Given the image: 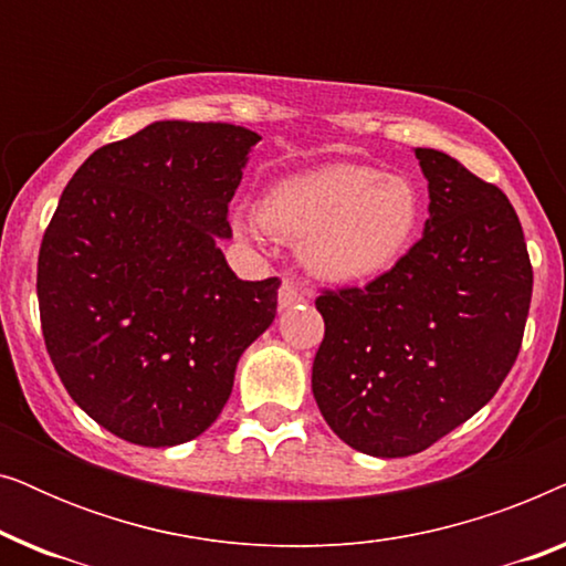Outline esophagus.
Returning <instances> with one entry per match:
<instances>
[{"label": "esophagus", "instance_id": "obj_1", "mask_svg": "<svg viewBox=\"0 0 566 566\" xmlns=\"http://www.w3.org/2000/svg\"><path fill=\"white\" fill-rule=\"evenodd\" d=\"M308 298H312V293L301 291L296 283L285 281V283L281 285V293H277V306H281V308H291V306H296V304H306Z\"/></svg>", "mask_w": 566, "mask_h": 566}]
</instances>
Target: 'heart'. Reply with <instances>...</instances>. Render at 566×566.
Instances as JSON below:
<instances>
[{
    "label": "heart",
    "mask_w": 566,
    "mask_h": 566,
    "mask_svg": "<svg viewBox=\"0 0 566 566\" xmlns=\"http://www.w3.org/2000/svg\"><path fill=\"white\" fill-rule=\"evenodd\" d=\"M260 221L301 239V260L324 281H363L405 258L422 223V196L405 175L368 165H324L283 177L260 200ZM244 237H258L250 216H237Z\"/></svg>",
    "instance_id": "1"
}]
</instances>
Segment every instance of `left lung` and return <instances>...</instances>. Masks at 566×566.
Returning <instances> with one entry per match:
<instances>
[{
    "mask_svg": "<svg viewBox=\"0 0 566 566\" xmlns=\"http://www.w3.org/2000/svg\"><path fill=\"white\" fill-rule=\"evenodd\" d=\"M415 157L430 192L420 242L366 289L316 298L314 399L339 440L378 459L424 451L497 394L533 291L505 192L443 151Z\"/></svg>",
    "mask_w": 566,
    "mask_h": 566,
    "instance_id": "1",
    "label": "left lung"
}]
</instances>
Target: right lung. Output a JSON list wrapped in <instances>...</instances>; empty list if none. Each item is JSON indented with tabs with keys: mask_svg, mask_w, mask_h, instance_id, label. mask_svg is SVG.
Segmentation results:
<instances>
[{
	"mask_svg": "<svg viewBox=\"0 0 566 566\" xmlns=\"http://www.w3.org/2000/svg\"><path fill=\"white\" fill-rule=\"evenodd\" d=\"M260 136L157 120L76 169L38 254L45 350L69 397L128 443H188L227 405L281 281H242L219 239Z\"/></svg>",
	"mask_w": 566,
	"mask_h": 566,
	"instance_id": "1",
	"label": "right lung"
}]
</instances>
